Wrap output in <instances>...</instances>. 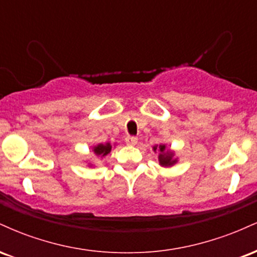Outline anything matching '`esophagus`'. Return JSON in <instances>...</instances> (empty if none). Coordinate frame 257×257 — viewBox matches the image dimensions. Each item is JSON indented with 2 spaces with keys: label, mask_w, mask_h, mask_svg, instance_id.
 Instances as JSON below:
<instances>
[{
  "label": "esophagus",
  "mask_w": 257,
  "mask_h": 257,
  "mask_svg": "<svg viewBox=\"0 0 257 257\" xmlns=\"http://www.w3.org/2000/svg\"><path fill=\"white\" fill-rule=\"evenodd\" d=\"M125 143H126V145H129V146H135L138 143V138L137 137H126Z\"/></svg>",
  "instance_id": "1"
}]
</instances>
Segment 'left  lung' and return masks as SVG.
<instances>
[{
	"mask_svg": "<svg viewBox=\"0 0 257 257\" xmlns=\"http://www.w3.org/2000/svg\"><path fill=\"white\" fill-rule=\"evenodd\" d=\"M153 151L158 152V161L159 166L168 168L173 167L174 164L178 163V158H175V152L172 151V150L167 149L166 145H156L153 146Z\"/></svg>",
	"mask_w": 257,
	"mask_h": 257,
	"instance_id": "8db88e82",
	"label": "left lung"
}]
</instances>
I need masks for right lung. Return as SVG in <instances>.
Segmentation results:
<instances>
[{
	"instance_id": "add662e5",
	"label": "right lung",
	"mask_w": 257,
	"mask_h": 257,
	"mask_svg": "<svg viewBox=\"0 0 257 257\" xmlns=\"http://www.w3.org/2000/svg\"><path fill=\"white\" fill-rule=\"evenodd\" d=\"M111 149H112V145L110 143L98 144V145H95L93 147V152H94V155L96 156V157L104 158L105 156H107L108 153L111 152ZM89 166L91 167L90 163H89Z\"/></svg>"
}]
</instances>
